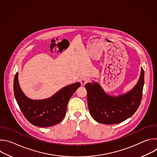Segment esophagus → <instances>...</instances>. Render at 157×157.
Masks as SVG:
<instances>
[{"mask_svg": "<svg viewBox=\"0 0 157 157\" xmlns=\"http://www.w3.org/2000/svg\"><path fill=\"white\" fill-rule=\"evenodd\" d=\"M89 78H86V77H83V78H81V79H80V82L81 84V85L84 86L85 85L87 82H88L89 81Z\"/></svg>", "mask_w": 157, "mask_h": 157, "instance_id": "34e87169", "label": "esophagus"}]
</instances>
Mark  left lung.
<instances>
[{
    "label": "left lung",
    "instance_id": "left-lung-1",
    "mask_svg": "<svg viewBox=\"0 0 157 157\" xmlns=\"http://www.w3.org/2000/svg\"><path fill=\"white\" fill-rule=\"evenodd\" d=\"M144 84V71L141 68L137 84L130 91L119 96H110L96 82L85 85L89 113L96 121L115 124L130 117L139 108Z\"/></svg>",
    "mask_w": 157,
    "mask_h": 157
}]
</instances>
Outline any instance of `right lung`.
<instances>
[{
	"label": "right lung",
	"mask_w": 157,
	"mask_h": 157,
	"mask_svg": "<svg viewBox=\"0 0 157 157\" xmlns=\"http://www.w3.org/2000/svg\"><path fill=\"white\" fill-rule=\"evenodd\" d=\"M18 76V73H17L13 81L17 102L25 118L32 124L41 127L55 125L63 119L69 100L81 86L78 82L64 87L49 98L33 100L21 91Z\"/></svg>",
	"instance_id": "right-lung-1"
}]
</instances>
